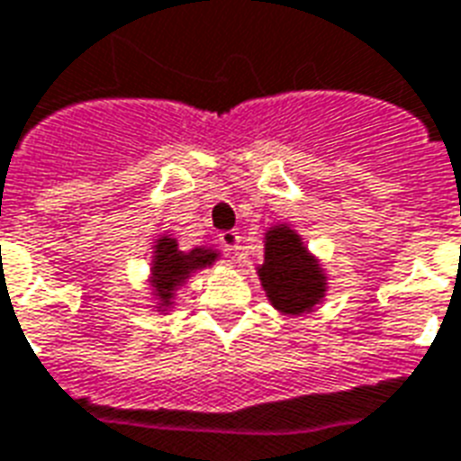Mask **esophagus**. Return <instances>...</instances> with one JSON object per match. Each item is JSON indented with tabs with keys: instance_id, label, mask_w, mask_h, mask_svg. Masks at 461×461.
<instances>
[{
	"instance_id": "obj_1",
	"label": "esophagus",
	"mask_w": 461,
	"mask_h": 461,
	"mask_svg": "<svg viewBox=\"0 0 461 461\" xmlns=\"http://www.w3.org/2000/svg\"><path fill=\"white\" fill-rule=\"evenodd\" d=\"M218 240H221V245L226 248L228 253H235V250H238V243H240V235L235 233V230H223V233L218 235Z\"/></svg>"
}]
</instances>
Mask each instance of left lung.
I'll return each mask as SVG.
<instances>
[{
  "instance_id": "obj_1",
  "label": "left lung",
  "mask_w": 461,
  "mask_h": 461,
  "mask_svg": "<svg viewBox=\"0 0 461 461\" xmlns=\"http://www.w3.org/2000/svg\"><path fill=\"white\" fill-rule=\"evenodd\" d=\"M258 275L272 307L285 314L312 312L327 292L324 272L290 226H275L265 233V263Z\"/></svg>"
}]
</instances>
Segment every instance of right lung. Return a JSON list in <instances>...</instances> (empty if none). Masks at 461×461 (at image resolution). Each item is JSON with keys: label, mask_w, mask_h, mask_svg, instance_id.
<instances>
[{"label": "right lung", "mask_w": 461, "mask_h": 461, "mask_svg": "<svg viewBox=\"0 0 461 461\" xmlns=\"http://www.w3.org/2000/svg\"><path fill=\"white\" fill-rule=\"evenodd\" d=\"M216 258V250H206V248H194L191 253H181L174 238L161 235L154 245L152 260V287L154 294L159 297L161 307H169L171 300H174V290L181 282H186L191 272L213 265Z\"/></svg>", "instance_id": "obj_1"}]
</instances>
